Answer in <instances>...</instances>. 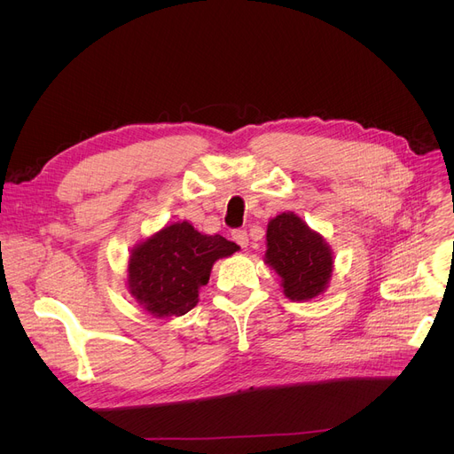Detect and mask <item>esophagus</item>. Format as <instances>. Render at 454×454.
I'll return each instance as SVG.
<instances>
[{
    "label": "esophagus",
    "mask_w": 454,
    "mask_h": 454,
    "mask_svg": "<svg viewBox=\"0 0 454 454\" xmlns=\"http://www.w3.org/2000/svg\"><path fill=\"white\" fill-rule=\"evenodd\" d=\"M231 237H233V241L239 245L241 248H247L248 247V233H247V230H235L233 233H231Z\"/></svg>",
    "instance_id": "1"
}]
</instances>
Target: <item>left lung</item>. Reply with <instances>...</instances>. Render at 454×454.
<instances>
[{"label": "left lung", "instance_id": "8db88e82", "mask_svg": "<svg viewBox=\"0 0 454 454\" xmlns=\"http://www.w3.org/2000/svg\"><path fill=\"white\" fill-rule=\"evenodd\" d=\"M265 263L281 278L285 296L307 301L327 289L335 261L324 237L287 211L269 221Z\"/></svg>", "mask_w": 454, "mask_h": 454}]
</instances>
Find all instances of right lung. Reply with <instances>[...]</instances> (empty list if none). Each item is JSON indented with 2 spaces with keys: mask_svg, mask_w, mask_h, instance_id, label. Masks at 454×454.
I'll return each instance as SVG.
<instances>
[{
  "mask_svg": "<svg viewBox=\"0 0 454 454\" xmlns=\"http://www.w3.org/2000/svg\"><path fill=\"white\" fill-rule=\"evenodd\" d=\"M237 250L223 235L200 233L187 221L173 223L130 252L129 293L153 317H182L199 303L215 261Z\"/></svg>",
  "mask_w": 454,
  "mask_h": 454,
  "instance_id": "1",
  "label": "right lung"
}]
</instances>
